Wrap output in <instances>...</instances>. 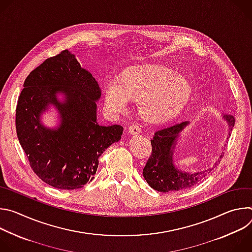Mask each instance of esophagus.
<instances>
[{
    "label": "esophagus",
    "instance_id": "obj_1",
    "mask_svg": "<svg viewBox=\"0 0 252 252\" xmlns=\"http://www.w3.org/2000/svg\"><path fill=\"white\" fill-rule=\"evenodd\" d=\"M140 130H141V129H140V126H139L138 125H135V124L130 125L129 127H128V131H129V133L132 134V135L138 134V133L140 132Z\"/></svg>",
    "mask_w": 252,
    "mask_h": 252
}]
</instances>
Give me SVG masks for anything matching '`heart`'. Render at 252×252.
Listing matches in <instances>:
<instances>
[{"label":"heart","mask_w":252,"mask_h":252,"mask_svg":"<svg viewBox=\"0 0 252 252\" xmlns=\"http://www.w3.org/2000/svg\"><path fill=\"white\" fill-rule=\"evenodd\" d=\"M191 94L189 80L170 68L149 64L127 69L122 83L113 80L105 88V103L115 113L124 112L129 98L138 99L141 115L163 122L182 111Z\"/></svg>","instance_id":"1"}]
</instances>
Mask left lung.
I'll list each match as a JSON object with an SVG mask.
<instances>
[{"label": "left lung", "mask_w": 252, "mask_h": 252, "mask_svg": "<svg viewBox=\"0 0 252 252\" xmlns=\"http://www.w3.org/2000/svg\"><path fill=\"white\" fill-rule=\"evenodd\" d=\"M223 119L228 125V136L234 126V117L224 115ZM189 122H182L158 129L155 132L152 142V155L143 168V177L151 188L161 192L179 191L189 189L198 184L202 178L210 171L211 168L189 173L178 170L173 164V152L179 133L187 127ZM223 155H220L219 159L213 164L217 166L220 163ZM214 168V167H213Z\"/></svg>", "instance_id": "8db88e82"}]
</instances>
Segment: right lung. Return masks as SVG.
I'll return each mask as SVG.
<instances>
[{
  "label": "right lung",
  "instance_id": "add662e5",
  "mask_svg": "<svg viewBox=\"0 0 252 252\" xmlns=\"http://www.w3.org/2000/svg\"><path fill=\"white\" fill-rule=\"evenodd\" d=\"M58 93L64 94L63 102ZM100 95L95 79L68 50L47 59L27 77L16 109L17 135L32 169L47 185L83 188L94 178L101 154L121 139L122 126L96 122ZM49 104L60 114L56 129L40 123Z\"/></svg>",
  "mask_w": 252,
  "mask_h": 252
}]
</instances>
